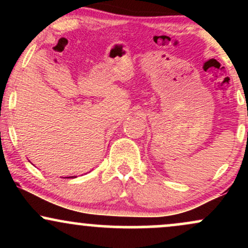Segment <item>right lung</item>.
<instances>
[{"label":"right lung","mask_w":248,"mask_h":248,"mask_svg":"<svg viewBox=\"0 0 248 248\" xmlns=\"http://www.w3.org/2000/svg\"><path fill=\"white\" fill-rule=\"evenodd\" d=\"M72 177H76V176H72ZM72 177H71V178H72ZM65 178H70V177H65Z\"/></svg>","instance_id":"obj_1"}]
</instances>
